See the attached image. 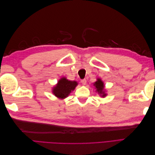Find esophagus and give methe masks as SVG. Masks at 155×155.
<instances>
[{
	"instance_id": "esophagus-1",
	"label": "esophagus",
	"mask_w": 155,
	"mask_h": 155,
	"mask_svg": "<svg viewBox=\"0 0 155 155\" xmlns=\"http://www.w3.org/2000/svg\"><path fill=\"white\" fill-rule=\"evenodd\" d=\"M81 83L83 84V85H86V83H87V80H86L85 79H81Z\"/></svg>"
}]
</instances>
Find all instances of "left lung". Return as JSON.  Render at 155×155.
<instances>
[{
	"label": "left lung",
	"mask_w": 155,
	"mask_h": 155,
	"mask_svg": "<svg viewBox=\"0 0 155 155\" xmlns=\"http://www.w3.org/2000/svg\"><path fill=\"white\" fill-rule=\"evenodd\" d=\"M94 86L96 88V92L99 94L101 97H105L107 96V94L104 91V83L101 81V79L98 78L97 79V81L94 83Z\"/></svg>",
	"instance_id": "1"
}]
</instances>
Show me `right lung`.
Here are the masks:
<instances>
[{
  "instance_id": "obj_1",
  "label": "right lung",
  "mask_w": 155,
  "mask_h": 155,
  "mask_svg": "<svg viewBox=\"0 0 155 155\" xmlns=\"http://www.w3.org/2000/svg\"><path fill=\"white\" fill-rule=\"evenodd\" d=\"M77 85L78 83L76 81H70L64 77L61 78L57 85L54 87L52 93L57 97L63 100L68 97Z\"/></svg>"
}]
</instances>
